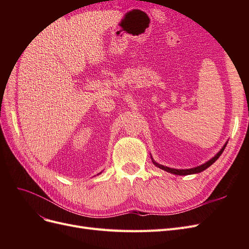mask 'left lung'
<instances>
[{
    "instance_id": "obj_1",
    "label": "left lung",
    "mask_w": 249,
    "mask_h": 249,
    "mask_svg": "<svg viewBox=\"0 0 249 249\" xmlns=\"http://www.w3.org/2000/svg\"><path fill=\"white\" fill-rule=\"evenodd\" d=\"M228 143H225V144L223 145V147L220 149V152L218 153L214 158H212L210 161H208L207 163L200 165V166H197V167H194V168H190V169H175V168H169V167H166V166H163V165H160L156 163L154 160H153V163L156 165L157 167H159L165 171L167 172H170V173H173V175H178V176H188V175H193V173H198V172H201L205 169H207L208 167H210L211 165H212L218 158H219L221 156V154L223 153V150L225 148V146H227Z\"/></svg>"
}]
</instances>
